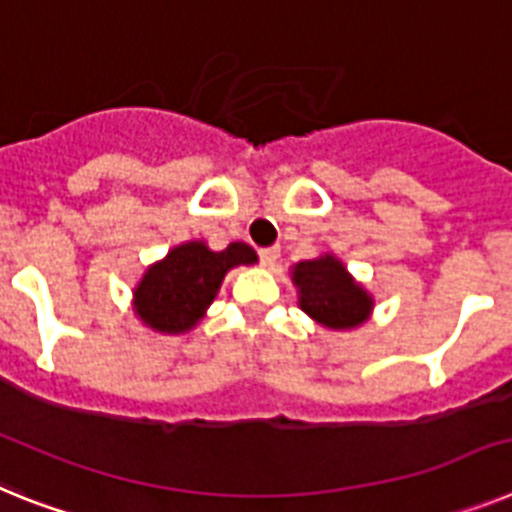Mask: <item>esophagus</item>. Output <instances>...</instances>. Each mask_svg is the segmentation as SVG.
I'll return each mask as SVG.
<instances>
[{
    "label": "esophagus",
    "instance_id": "obj_1",
    "mask_svg": "<svg viewBox=\"0 0 512 512\" xmlns=\"http://www.w3.org/2000/svg\"><path fill=\"white\" fill-rule=\"evenodd\" d=\"M257 255H260V260H263V265H273L278 260V247H260L257 249Z\"/></svg>",
    "mask_w": 512,
    "mask_h": 512
}]
</instances>
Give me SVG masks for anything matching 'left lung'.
<instances>
[{"mask_svg":"<svg viewBox=\"0 0 512 512\" xmlns=\"http://www.w3.org/2000/svg\"><path fill=\"white\" fill-rule=\"evenodd\" d=\"M294 283L304 312L325 328H356L372 309L367 291L354 283L336 257L325 255L299 263L294 268Z\"/></svg>","mask_w":512,"mask_h":512,"instance_id":"left-lung-1","label":"left lung"}]
</instances>
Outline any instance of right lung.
<instances>
[{"instance_id": "add662e5", "label": "right lung", "mask_w": 512, "mask_h": 512, "mask_svg": "<svg viewBox=\"0 0 512 512\" xmlns=\"http://www.w3.org/2000/svg\"><path fill=\"white\" fill-rule=\"evenodd\" d=\"M255 260V249L244 242L229 244L223 252H210L203 242H187L171 249L166 260L148 268L137 286V315L161 333H184L195 328L221 289L226 270Z\"/></svg>"}]
</instances>
